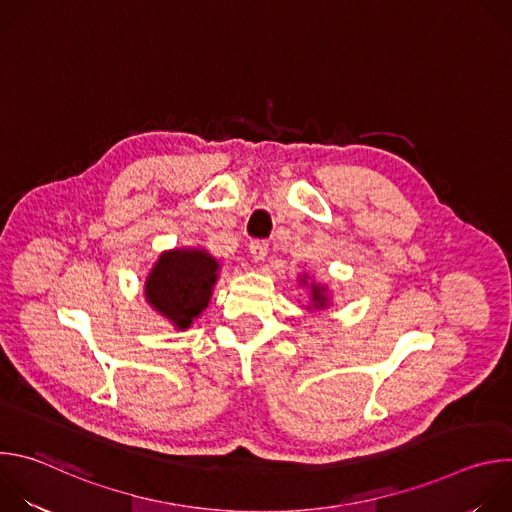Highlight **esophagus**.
Segmentation results:
<instances>
[{"label":"esophagus","instance_id":"esophagus-1","mask_svg":"<svg viewBox=\"0 0 512 512\" xmlns=\"http://www.w3.org/2000/svg\"><path fill=\"white\" fill-rule=\"evenodd\" d=\"M249 251H251V257L253 261H263L267 257V251H269V245L265 241H253L249 245Z\"/></svg>","mask_w":512,"mask_h":512}]
</instances>
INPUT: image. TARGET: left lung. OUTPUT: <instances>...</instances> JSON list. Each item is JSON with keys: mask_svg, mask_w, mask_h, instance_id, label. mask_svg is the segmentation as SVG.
<instances>
[{"mask_svg": "<svg viewBox=\"0 0 512 512\" xmlns=\"http://www.w3.org/2000/svg\"><path fill=\"white\" fill-rule=\"evenodd\" d=\"M298 285H300V287H308V291H310V302H308V306H306L308 312H322V310H328V308H330L332 296H330L328 285L314 281L308 273H304V275L298 277Z\"/></svg>", "mask_w": 512, "mask_h": 512, "instance_id": "8db88e82", "label": "left lung"}]
</instances>
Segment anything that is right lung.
I'll return each mask as SVG.
<instances>
[{"instance_id":"right-lung-1","label":"right lung","mask_w":512,"mask_h":512,"mask_svg":"<svg viewBox=\"0 0 512 512\" xmlns=\"http://www.w3.org/2000/svg\"><path fill=\"white\" fill-rule=\"evenodd\" d=\"M218 273L221 263L202 247L164 251L145 277V302L184 332L208 308Z\"/></svg>"}]
</instances>
